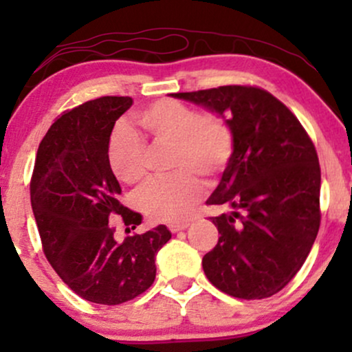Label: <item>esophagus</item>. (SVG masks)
I'll return each mask as SVG.
<instances>
[{
  "instance_id": "obj_1",
  "label": "esophagus",
  "mask_w": 352,
  "mask_h": 352,
  "mask_svg": "<svg viewBox=\"0 0 352 352\" xmlns=\"http://www.w3.org/2000/svg\"><path fill=\"white\" fill-rule=\"evenodd\" d=\"M190 225V221H172V223H168V230H170L172 233L175 232H180V230H185Z\"/></svg>"
}]
</instances>
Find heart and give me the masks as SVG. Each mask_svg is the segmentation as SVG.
<instances>
[{
    "instance_id": "b5f03b06",
    "label": "heart",
    "mask_w": 352,
    "mask_h": 352,
    "mask_svg": "<svg viewBox=\"0 0 352 352\" xmlns=\"http://www.w3.org/2000/svg\"><path fill=\"white\" fill-rule=\"evenodd\" d=\"M137 124L155 148H170L167 179L152 180L137 193V205L155 221L185 218L204 193L205 177L223 175L235 152L232 124L217 112H200L179 100H157L137 112ZM107 162L114 175L127 185L147 177L148 147L131 129L119 127L107 145Z\"/></svg>"
}]
</instances>
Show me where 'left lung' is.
<instances>
[{"instance_id": "1", "label": "left lung", "mask_w": 352, "mask_h": 352, "mask_svg": "<svg viewBox=\"0 0 352 352\" xmlns=\"http://www.w3.org/2000/svg\"><path fill=\"white\" fill-rule=\"evenodd\" d=\"M173 98L228 114L235 152L207 205L218 243L201 260L208 281L240 300L281 292L308 258L321 208V168L313 140L281 100L256 86H220Z\"/></svg>"}]
</instances>
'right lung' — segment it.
<instances>
[{
    "label": "right lung",
    "instance_id": "right-lung-1",
    "mask_svg": "<svg viewBox=\"0 0 352 352\" xmlns=\"http://www.w3.org/2000/svg\"><path fill=\"white\" fill-rule=\"evenodd\" d=\"M132 106L127 96H104L64 111L36 153L30 193L43 252L78 296L116 306L147 292L155 280V254L172 238L165 225L117 241L109 218L125 232L142 215L124 207L107 162L116 120Z\"/></svg>",
    "mask_w": 352,
    "mask_h": 352
}]
</instances>
